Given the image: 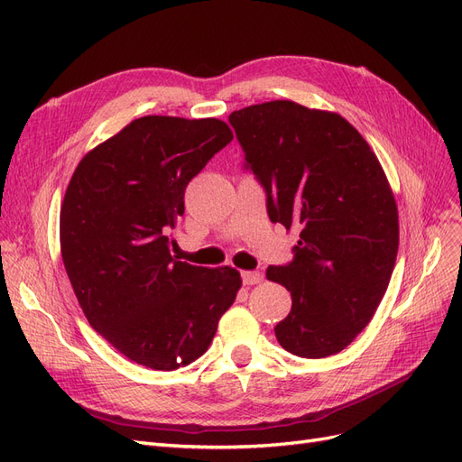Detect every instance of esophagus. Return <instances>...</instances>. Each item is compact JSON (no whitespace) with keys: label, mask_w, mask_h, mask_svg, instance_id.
I'll return each instance as SVG.
<instances>
[{"label":"esophagus","mask_w":462,"mask_h":462,"mask_svg":"<svg viewBox=\"0 0 462 462\" xmlns=\"http://www.w3.org/2000/svg\"><path fill=\"white\" fill-rule=\"evenodd\" d=\"M263 282V275L260 272H243V283L246 287H253Z\"/></svg>","instance_id":"34e87169"}]
</instances>
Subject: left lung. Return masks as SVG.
<instances>
[{
	"label": "left lung",
	"mask_w": 462,
	"mask_h": 462,
	"mask_svg": "<svg viewBox=\"0 0 462 462\" xmlns=\"http://www.w3.org/2000/svg\"><path fill=\"white\" fill-rule=\"evenodd\" d=\"M229 123L270 219L300 233L295 260L265 272L292 299L275 337L302 358L337 355L370 324L395 268L399 212L383 167L335 111L273 100Z\"/></svg>",
	"instance_id": "obj_1"
}]
</instances>
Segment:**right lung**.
<instances>
[{
    "instance_id": "1",
    "label": "right lung",
    "mask_w": 462,
    "mask_h": 462,
    "mask_svg": "<svg viewBox=\"0 0 462 462\" xmlns=\"http://www.w3.org/2000/svg\"><path fill=\"white\" fill-rule=\"evenodd\" d=\"M233 141L216 117L146 116L85 153L60 216L61 258L88 324L121 355L152 370L202 356L243 279L231 265L171 256L167 231L185 189Z\"/></svg>"
}]
</instances>
